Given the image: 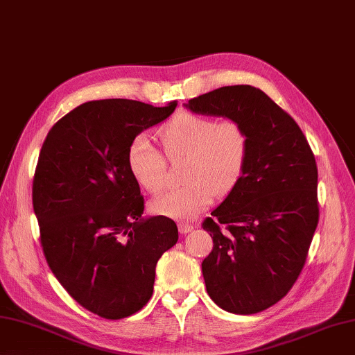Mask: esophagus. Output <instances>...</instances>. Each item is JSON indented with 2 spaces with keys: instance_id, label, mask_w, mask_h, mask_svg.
<instances>
[{
  "instance_id": "1",
  "label": "esophagus",
  "mask_w": 355,
  "mask_h": 355,
  "mask_svg": "<svg viewBox=\"0 0 355 355\" xmlns=\"http://www.w3.org/2000/svg\"><path fill=\"white\" fill-rule=\"evenodd\" d=\"M178 230L182 233H189L193 230V224H187V223H180L178 224Z\"/></svg>"
}]
</instances>
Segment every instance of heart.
<instances>
[{"label": "heart", "instance_id": "b5f03b06", "mask_svg": "<svg viewBox=\"0 0 355 355\" xmlns=\"http://www.w3.org/2000/svg\"><path fill=\"white\" fill-rule=\"evenodd\" d=\"M168 158L187 155L189 183L162 192L150 201L154 214L178 221H191L212 205L215 193L225 195L243 177L248 158V135L235 120H220L192 111H180L158 128ZM128 169L143 189L154 193L166 178V160L146 134L128 148Z\"/></svg>", "mask_w": 355, "mask_h": 355}]
</instances>
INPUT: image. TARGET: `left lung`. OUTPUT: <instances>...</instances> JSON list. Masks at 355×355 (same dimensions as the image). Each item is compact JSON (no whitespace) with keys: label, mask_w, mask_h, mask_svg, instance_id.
I'll return each mask as SVG.
<instances>
[{"label":"left lung","mask_w":355,"mask_h":355,"mask_svg":"<svg viewBox=\"0 0 355 355\" xmlns=\"http://www.w3.org/2000/svg\"><path fill=\"white\" fill-rule=\"evenodd\" d=\"M186 108L241 123L250 148L243 177L202 227L210 299L233 314L279 302L302 271L319 223L318 164L294 119L252 85L221 87Z\"/></svg>","instance_id":"left-lung-1"}]
</instances>
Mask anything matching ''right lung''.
<instances>
[{"label": "right lung", "instance_id": "1", "mask_svg": "<svg viewBox=\"0 0 355 355\" xmlns=\"http://www.w3.org/2000/svg\"><path fill=\"white\" fill-rule=\"evenodd\" d=\"M175 107L85 102L53 125L41 148L32 198L44 256L70 296L101 318L141 310L158 259L178 241L171 218L141 216L145 200L126 160L131 141Z\"/></svg>", "mask_w": 355, "mask_h": 355}]
</instances>
